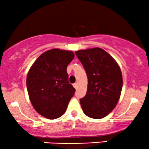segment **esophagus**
<instances>
[{"label": "esophagus", "mask_w": 149, "mask_h": 149, "mask_svg": "<svg viewBox=\"0 0 149 149\" xmlns=\"http://www.w3.org/2000/svg\"><path fill=\"white\" fill-rule=\"evenodd\" d=\"M73 88H74L75 89H76L77 87H78V84H77V83H74V84L73 85Z\"/></svg>", "instance_id": "esophagus-1"}]
</instances>
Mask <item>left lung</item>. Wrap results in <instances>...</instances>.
<instances>
[{
	"mask_svg": "<svg viewBox=\"0 0 149 149\" xmlns=\"http://www.w3.org/2000/svg\"><path fill=\"white\" fill-rule=\"evenodd\" d=\"M88 76V89L80 102L88 117L100 119L117 105L123 88L120 68L109 53L100 47L76 51Z\"/></svg>",
	"mask_w": 149,
	"mask_h": 149,
	"instance_id": "obj_1",
	"label": "left lung"
}]
</instances>
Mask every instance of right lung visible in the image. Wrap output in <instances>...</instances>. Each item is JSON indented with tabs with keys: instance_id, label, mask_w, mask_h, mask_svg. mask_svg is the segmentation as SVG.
Masks as SVG:
<instances>
[{
	"instance_id": "1",
	"label": "right lung",
	"mask_w": 149,
	"mask_h": 149,
	"mask_svg": "<svg viewBox=\"0 0 149 149\" xmlns=\"http://www.w3.org/2000/svg\"><path fill=\"white\" fill-rule=\"evenodd\" d=\"M72 51L52 49L42 53L31 66L26 77L29 100L34 109L48 119L66 112L75 88L69 83L66 68L74 58Z\"/></svg>"
}]
</instances>
